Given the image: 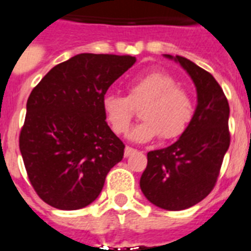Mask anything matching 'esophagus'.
Returning a JSON list of instances; mask_svg holds the SVG:
<instances>
[{"label": "esophagus", "mask_w": 251, "mask_h": 251, "mask_svg": "<svg viewBox=\"0 0 251 251\" xmlns=\"http://www.w3.org/2000/svg\"><path fill=\"white\" fill-rule=\"evenodd\" d=\"M133 152H135V150H134L133 147H129V146H127V147L125 149V157L130 156Z\"/></svg>", "instance_id": "obj_1"}]
</instances>
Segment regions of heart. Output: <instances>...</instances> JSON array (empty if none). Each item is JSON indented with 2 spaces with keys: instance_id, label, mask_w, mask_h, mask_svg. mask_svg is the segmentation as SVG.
<instances>
[{
  "instance_id": "b5f03b06",
  "label": "heart",
  "mask_w": 251,
  "mask_h": 251,
  "mask_svg": "<svg viewBox=\"0 0 251 251\" xmlns=\"http://www.w3.org/2000/svg\"><path fill=\"white\" fill-rule=\"evenodd\" d=\"M143 118L130 133L138 143H146L160 135L169 141L186 130L193 117V99L185 88L168 73L155 72L137 75L127 84V98L106 94L101 99L105 121L116 134L127 131L134 117V106H139Z\"/></svg>"
}]
</instances>
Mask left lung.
<instances>
[{"label":"left lung","instance_id":"obj_1","mask_svg":"<svg viewBox=\"0 0 251 251\" xmlns=\"http://www.w3.org/2000/svg\"><path fill=\"white\" fill-rule=\"evenodd\" d=\"M190 75L197 88V108L186 130L167 149L147 153L141 190L163 210H186L214 189L229 149V104L222 87L204 69L185 57L164 54Z\"/></svg>","mask_w":251,"mask_h":251}]
</instances>
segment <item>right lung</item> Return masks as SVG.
Wrapping results in <instances>:
<instances>
[{"label": "right lung", "mask_w": 251, "mask_h": 251, "mask_svg": "<svg viewBox=\"0 0 251 251\" xmlns=\"http://www.w3.org/2000/svg\"><path fill=\"white\" fill-rule=\"evenodd\" d=\"M135 61L80 53L56 65L29 95L19 149L29 182L49 206H88L122 160L125 145L106 124L101 99Z\"/></svg>", "instance_id": "obj_1"}]
</instances>
